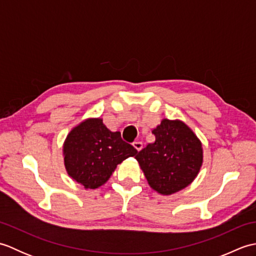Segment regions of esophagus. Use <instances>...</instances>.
<instances>
[{
	"label": "esophagus",
	"mask_w": 256,
	"mask_h": 256,
	"mask_svg": "<svg viewBox=\"0 0 256 256\" xmlns=\"http://www.w3.org/2000/svg\"><path fill=\"white\" fill-rule=\"evenodd\" d=\"M133 146H134L135 150L140 152L143 148V144H142V142H140V140H135V142H133Z\"/></svg>",
	"instance_id": "obj_1"
}]
</instances>
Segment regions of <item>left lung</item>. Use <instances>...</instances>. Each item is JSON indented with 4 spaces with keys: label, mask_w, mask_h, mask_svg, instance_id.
Wrapping results in <instances>:
<instances>
[{
    "label": "left lung",
    "mask_w": 256,
    "mask_h": 256,
    "mask_svg": "<svg viewBox=\"0 0 256 256\" xmlns=\"http://www.w3.org/2000/svg\"><path fill=\"white\" fill-rule=\"evenodd\" d=\"M152 133L155 140L135 158L150 187L170 196L188 187L198 176L204 162L202 143L180 120L162 118Z\"/></svg>",
    "instance_id": "obj_1"
}]
</instances>
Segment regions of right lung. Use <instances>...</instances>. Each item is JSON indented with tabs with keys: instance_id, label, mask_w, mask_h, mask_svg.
Listing matches in <instances>:
<instances>
[{
	"instance_id": "1",
	"label": "right lung",
	"mask_w": 256,
	"mask_h": 256,
	"mask_svg": "<svg viewBox=\"0 0 256 256\" xmlns=\"http://www.w3.org/2000/svg\"><path fill=\"white\" fill-rule=\"evenodd\" d=\"M138 153L124 142L120 132H112L101 118H88L68 133L62 145L68 176L84 189H96L111 177L118 164Z\"/></svg>"
}]
</instances>
